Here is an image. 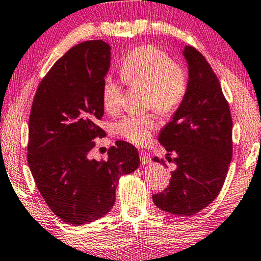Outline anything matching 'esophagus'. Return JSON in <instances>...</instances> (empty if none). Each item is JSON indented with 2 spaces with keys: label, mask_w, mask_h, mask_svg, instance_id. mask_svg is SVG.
<instances>
[{
  "label": "esophagus",
  "mask_w": 261,
  "mask_h": 261,
  "mask_svg": "<svg viewBox=\"0 0 261 261\" xmlns=\"http://www.w3.org/2000/svg\"><path fill=\"white\" fill-rule=\"evenodd\" d=\"M139 157H141L142 164H148L149 162H151V157H150L148 152L141 151V152H139Z\"/></svg>",
  "instance_id": "esophagus-1"
}]
</instances>
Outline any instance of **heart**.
Instances as JSON below:
<instances>
[{
    "label": "heart",
    "mask_w": 261,
    "mask_h": 261,
    "mask_svg": "<svg viewBox=\"0 0 261 261\" xmlns=\"http://www.w3.org/2000/svg\"><path fill=\"white\" fill-rule=\"evenodd\" d=\"M120 75L129 85L146 89V104L160 113L174 112L186 97L185 69L157 47L141 46L132 49L122 60ZM122 94V83L112 75L105 76L101 102L106 111H118ZM156 126L157 120L151 115L126 116L117 124V130L130 142L141 145L150 141Z\"/></svg>",
    "instance_id": "obj_1"
}]
</instances>
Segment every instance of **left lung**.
<instances>
[{
	"mask_svg": "<svg viewBox=\"0 0 261 261\" xmlns=\"http://www.w3.org/2000/svg\"><path fill=\"white\" fill-rule=\"evenodd\" d=\"M188 62L187 93L174 117L161 130L159 141L176 168L166 190L153 194L157 207L170 214L190 216L219 195L232 160L233 122L218 76L194 47L183 50ZM155 162L163 164L159 157Z\"/></svg>",
	"mask_w": 261,
	"mask_h": 261,
	"instance_id": "1",
	"label": "left lung"
}]
</instances>
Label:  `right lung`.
Segmentation results:
<instances>
[{
  "instance_id": "right-lung-1",
  "label": "right lung",
  "mask_w": 261,
  "mask_h": 261,
  "mask_svg": "<svg viewBox=\"0 0 261 261\" xmlns=\"http://www.w3.org/2000/svg\"><path fill=\"white\" fill-rule=\"evenodd\" d=\"M111 47L91 40L72 47L41 80L28 125V166L40 194L62 221L80 226L111 211L122 175L139 166L137 149L117 141L106 161L89 159L104 134L101 86Z\"/></svg>"
}]
</instances>
